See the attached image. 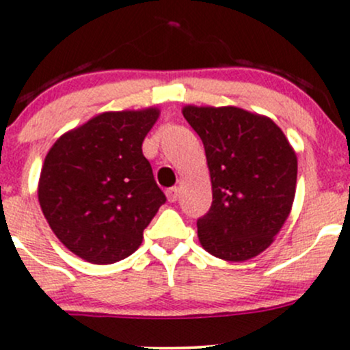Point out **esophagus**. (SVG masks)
Here are the masks:
<instances>
[{
    "instance_id": "obj_1",
    "label": "esophagus",
    "mask_w": 350,
    "mask_h": 350,
    "mask_svg": "<svg viewBox=\"0 0 350 350\" xmlns=\"http://www.w3.org/2000/svg\"><path fill=\"white\" fill-rule=\"evenodd\" d=\"M179 193H181V189L174 186V187H169V189L165 191V196H167V200L171 201V203H176L179 198Z\"/></svg>"
}]
</instances>
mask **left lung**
I'll use <instances>...</instances> for the list:
<instances>
[{"label": "left lung", "instance_id": "8db88e82", "mask_svg": "<svg viewBox=\"0 0 350 350\" xmlns=\"http://www.w3.org/2000/svg\"><path fill=\"white\" fill-rule=\"evenodd\" d=\"M183 116L204 144L213 186L198 219L208 253L228 262L253 258L273 241L295 198L297 156L271 119L238 107H194Z\"/></svg>", "mask_w": 350, "mask_h": 350}]
</instances>
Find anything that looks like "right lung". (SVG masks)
I'll use <instances>...</instances> for the list:
<instances>
[{
    "label": "right lung",
    "instance_id": "right-lung-1",
    "mask_svg": "<svg viewBox=\"0 0 350 350\" xmlns=\"http://www.w3.org/2000/svg\"><path fill=\"white\" fill-rule=\"evenodd\" d=\"M157 109L105 112L62 135L49 150L38 201L57 238L95 265L127 258L165 203L142 142Z\"/></svg>",
    "mask_w": 350,
    "mask_h": 350
}]
</instances>
